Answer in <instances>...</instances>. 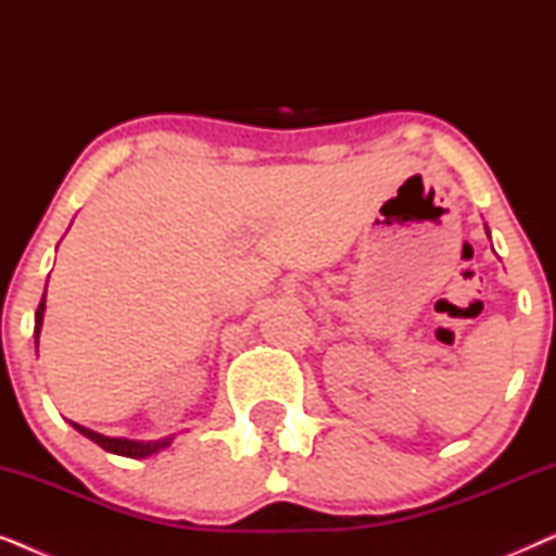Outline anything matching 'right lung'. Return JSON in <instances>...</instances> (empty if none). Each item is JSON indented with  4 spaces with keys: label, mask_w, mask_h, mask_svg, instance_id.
<instances>
[{
    "label": "right lung",
    "mask_w": 556,
    "mask_h": 556,
    "mask_svg": "<svg viewBox=\"0 0 556 556\" xmlns=\"http://www.w3.org/2000/svg\"><path fill=\"white\" fill-rule=\"evenodd\" d=\"M42 311H45V295L40 301V306H37V314H35V339H40V326H42ZM73 428L83 432V435L93 440V443H98L103 447V451L109 453H116V455H126V458H147V455L162 451V447H166L172 443L169 438L164 440H156V443H139V440H126V438H105V435H98V432L83 428V425H75Z\"/></svg>",
    "instance_id": "obj_1"
}]
</instances>
